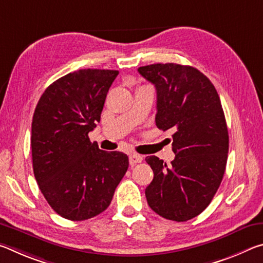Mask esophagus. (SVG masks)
Masks as SVG:
<instances>
[{"instance_id": "34e87169", "label": "esophagus", "mask_w": 263, "mask_h": 263, "mask_svg": "<svg viewBox=\"0 0 263 263\" xmlns=\"http://www.w3.org/2000/svg\"><path fill=\"white\" fill-rule=\"evenodd\" d=\"M128 161H130V164L131 166H135V164L137 163H140L142 161V157L139 154H131L130 157H128Z\"/></svg>"}]
</instances>
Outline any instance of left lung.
Wrapping results in <instances>:
<instances>
[{"label":"left lung","mask_w":263,"mask_h":263,"mask_svg":"<svg viewBox=\"0 0 263 263\" xmlns=\"http://www.w3.org/2000/svg\"><path fill=\"white\" fill-rule=\"evenodd\" d=\"M138 72L157 89V126L174 132L171 166L155 155L146 158L154 173L146 198L159 216L186 221L208 208L225 173L229 132L219 95L191 66L154 64Z\"/></svg>","instance_id":"1"}]
</instances>
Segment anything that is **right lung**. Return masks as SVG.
I'll return each mask as SVG.
<instances>
[{
	"label": "right lung",
	"mask_w": 263,
	"mask_h": 263,
	"mask_svg": "<svg viewBox=\"0 0 263 263\" xmlns=\"http://www.w3.org/2000/svg\"><path fill=\"white\" fill-rule=\"evenodd\" d=\"M118 70L79 69L46 88L31 130L33 174L58 215L86 220L110 205L128 168L122 152H105L88 133L101 121L106 94Z\"/></svg>",
	"instance_id": "right-lung-1"
}]
</instances>
